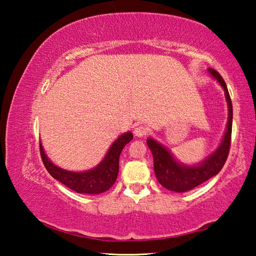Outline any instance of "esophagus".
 <instances>
[{
	"label": "esophagus",
	"mask_w": 256,
	"mask_h": 256,
	"mask_svg": "<svg viewBox=\"0 0 256 256\" xmlns=\"http://www.w3.org/2000/svg\"><path fill=\"white\" fill-rule=\"evenodd\" d=\"M134 136H138V138H142V136H146V134L149 133V128L146 126V125H138V126L134 128Z\"/></svg>",
	"instance_id": "obj_1"
}]
</instances>
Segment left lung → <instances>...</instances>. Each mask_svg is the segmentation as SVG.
I'll list each match as a JSON object with an SVG mask.
<instances>
[{"label": "left lung", "mask_w": 256, "mask_h": 256, "mask_svg": "<svg viewBox=\"0 0 256 256\" xmlns=\"http://www.w3.org/2000/svg\"><path fill=\"white\" fill-rule=\"evenodd\" d=\"M212 78L219 82L224 92L228 105V120L226 131L214 152L208 156L201 162L196 164H185L176 160L170 150L159 144L152 138H148L146 144L151 150L154 157V168L156 177L164 188L176 193H183L193 190L196 186L204 183L212 176L218 174L226 162L229 148H230L232 126V105L229 96L227 86L224 84L222 76L214 68H208Z\"/></svg>", "instance_id": "obj_1"}]
</instances>
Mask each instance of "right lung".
Listing matches in <instances>:
<instances>
[{
  "label": "right lung",
  "instance_id": "right-lung-1",
  "mask_svg": "<svg viewBox=\"0 0 256 256\" xmlns=\"http://www.w3.org/2000/svg\"><path fill=\"white\" fill-rule=\"evenodd\" d=\"M133 138L132 132H125L112 142L105 157L92 170L72 172L56 166L47 157L40 142V156L47 172L52 177L68 188L82 194H100L110 190L116 182L120 168V154L125 146Z\"/></svg>",
  "mask_w": 256,
  "mask_h": 256
}]
</instances>
